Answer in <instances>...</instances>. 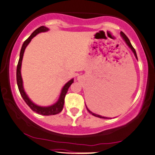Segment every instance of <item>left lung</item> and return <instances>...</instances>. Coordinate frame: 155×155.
Segmentation results:
<instances>
[{
    "instance_id": "left-lung-1",
    "label": "left lung",
    "mask_w": 155,
    "mask_h": 155,
    "mask_svg": "<svg viewBox=\"0 0 155 155\" xmlns=\"http://www.w3.org/2000/svg\"><path fill=\"white\" fill-rule=\"evenodd\" d=\"M120 36L122 37L123 40H124L125 41V42H126V45H127L128 46V47H129L130 49H131V50H132V52H133V53H134V55H135L136 58H137V59L138 60V58H137V53H136V50H135V49H134V48H133V46H132V45L131 44V42H130V40H128V37H126V35H125L124 32H122V31H121V32H120ZM86 107H87V110H88L89 113H91V114L94 115V116H95V117H98V118H105V119H106V118H108V119L110 118H107V117H104V116H102V115H100L95 114V113H92V111H90V110H89L88 109V107H87V105H86Z\"/></svg>"
}]
</instances>
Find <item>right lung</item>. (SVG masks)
<instances>
[{
  "instance_id": "1",
  "label": "right lung",
  "mask_w": 155,
  "mask_h": 155,
  "mask_svg": "<svg viewBox=\"0 0 155 155\" xmlns=\"http://www.w3.org/2000/svg\"><path fill=\"white\" fill-rule=\"evenodd\" d=\"M49 30L48 27H44V26H42V27L37 28L36 30L32 32L30 36H29L28 38L24 41V42L22 45V47L21 49V51H20V55H19V60H18V65H17V68H16V81H17V85L18 90H19L20 94L22 97V98L24 99V100L25 101L26 103L27 104L28 106L33 111H35V113H38L40 115H55L58 114V113H61L62 111L63 105H64V99L65 97H66V94L67 92H68V89L70 87V86L71 85V84L74 82V79H71L70 81H68L66 84L63 86V87L61 89V94H60V97L58 100V101L54 103L53 105H50V106H40L37 105L36 104L34 103L31 100L29 99V97L27 94V93L25 92L23 86V80H22L21 78V63H22V59H23L24 50H25L27 46L29 45V42H31V39L33 37H35L37 34L40 32H45V31H48Z\"/></svg>"
}]
</instances>
